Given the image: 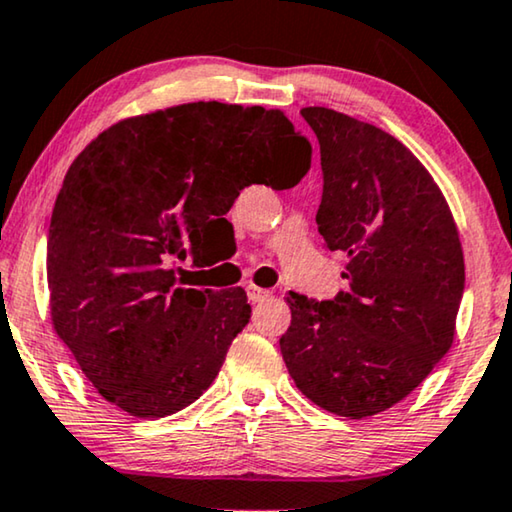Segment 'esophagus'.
Returning a JSON list of instances; mask_svg holds the SVG:
<instances>
[{
  "mask_svg": "<svg viewBox=\"0 0 512 512\" xmlns=\"http://www.w3.org/2000/svg\"><path fill=\"white\" fill-rule=\"evenodd\" d=\"M246 292H248V299L253 301V304H257V301H264V299L271 297L269 290H264V287H257V285H248Z\"/></svg>",
  "mask_w": 512,
  "mask_h": 512,
  "instance_id": "1",
  "label": "esophagus"
}]
</instances>
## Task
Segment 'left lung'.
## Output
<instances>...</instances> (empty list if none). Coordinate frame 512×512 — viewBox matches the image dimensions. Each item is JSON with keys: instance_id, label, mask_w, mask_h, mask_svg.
<instances>
[{"instance_id": "8db88e82", "label": "left lung", "mask_w": 512, "mask_h": 512, "mask_svg": "<svg viewBox=\"0 0 512 512\" xmlns=\"http://www.w3.org/2000/svg\"><path fill=\"white\" fill-rule=\"evenodd\" d=\"M318 136L325 248L348 255V292H287L280 352L294 383L329 413L362 420L408 397L450 350L464 294L452 213L420 160L383 129L308 106Z\"/></svg>"}]
</instances>
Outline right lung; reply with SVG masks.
Returning <instances> with one entry per match:
<instances>
[{
  "label": "right lung",
  "mask_w": 512,
  "mask_h": 512,
  "mask_svg": "<svg viewBox=\"0 0 512 512\" xmlns=\"http://www.w3.org/2000/svg\"><path fill=\"white\" fill-rule=\"evenodd\" d=\"M311 141L280 111L197 102L122 120L71 164L48 229L50 315L85 378L134 417L197 401L248 325L241 287H178L243 187H294Z\"/></svg>",
  "instance_id": "1"
}]
</instances>
